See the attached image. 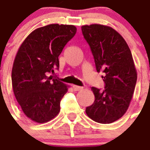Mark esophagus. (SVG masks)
<instances>
[{"instance_id":"1","label":"esophagus","mask_w":150,"mask_h":150,"mask_svg":"<svg viewBox=\"0 0 150 150\" xmlns=\"http://www.w3.org/2000/svg\"><path fill=\"white\" fill-rule=\"evenodd\" d=\"M73 89H74L75 91H81L83 88L82 87H80V86H76V85H73Z\"/></svg>"}]
</instances>
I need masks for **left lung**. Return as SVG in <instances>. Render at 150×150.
Instances as JSON below:
<instances>
[{"label": "left lung", "mask_w": 150, "mask_h": 150, "mask_svg": "<svg viewBox=\"0 0 150 150\" xmlns=\"http://www.w3.org/2000/svg\"><path fill=\"white\" fill-rule=\"evenodd\" d=\"M90 46L96 70L103 71L105 89L92 87L95 102L86 108L91 120L111 124L124 116L129 107L137 81V71L127 42L114 29L101 24L81 26Z\"/></svg>", "instance_id": "left-lung-1"}]
</instances>
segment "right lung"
Instances as JSON below:
<instances>
[{"mask_svg":"<svg viewBox=\"0 0 150 150\" xmlns=\"http://www.w3.org/2000/svg\"><path fill=\"white\" fill-rule=\"evenodd\" d=\"M76 33L73 25L38 28L16 53L11 70L14 94L24 114L34 122H48L59 114L60 101L68 87L49 74L59 69V54Z\"/></svg>","mask_w":150,"mask_h":150,"instance_id":"right-lung-1","label":"right lung"}]
</instances>
